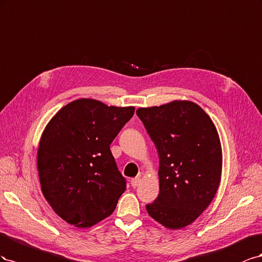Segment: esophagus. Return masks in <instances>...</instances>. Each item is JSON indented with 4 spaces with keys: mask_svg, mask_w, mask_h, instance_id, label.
Listing matches in <instances>:
<instances>
[{
    "mask_svg": "<svg viewBox=\"0 0 262 262\" xmlns=\"http://www.w3.org/2000/svg\"><path fill=\"white\" fill-rule=\"evenodd\" d=\"M140 182H141V179L139 177H136V178L132 179L130 184H132L133 188H137V186L140 184Z\"/></svg>",
    "mask_w": 262,
    "mask_h": 262,
    "instance_id": "esophagus-1",
    "label": "esophagus"
}]
</instances>
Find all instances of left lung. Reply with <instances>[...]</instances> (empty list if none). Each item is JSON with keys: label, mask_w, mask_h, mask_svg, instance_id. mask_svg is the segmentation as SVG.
<instances>
[{"label": "left lung", "mask_w": 262, "mask_h": 262, "mask_svg": "<svg viewBox=\"0 0 262 262\" xmlns=\"http://www.w3.org/2000/svg\"><path fill=\"white\" fill-rule=\"evenodd\" d=\"M136 114L159 157V195L146 210L168 229L183 228L206 210L220 188L217 129L196 103L186 100L140 107Z\"/></svg>", "instance_id": "1"}]
</instances>
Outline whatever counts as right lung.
<instances>
[{
	"label": "right lung",
	"mask_w": 262,
	"mask_h": 262,
	"mask_svg": "<svg viewBox=\"0 0 262 262\" xmlns=\"http://www.w3.org/2000/svg\"><path fill=\"white\" fill-rule=\"evenodd\" d=\"M135 107L94 99L67 104L45 127L37 150L41 192L55 213L80 228L114 212L126 190L110 145Z\"/></svg>",
	"instance_id": "1"
}]
</instances>
